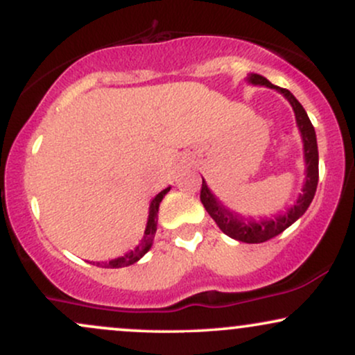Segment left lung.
Masks as SVG:
<instances>
[{
    "mask_svg": "<svg viewBox=\"0 0 355 355\" xmlns=\"http://www.w3.org/2000/svg\"><path fill=\"white\" fill-rule=\"evenodd\" d=\"M247 81L255 87H267L272 89H277L280 95H284L288 100V103L292 105V110L295 113V121L299 126L300 137H302L304 144V160H305V182L302 187V193L297 197L294 205L284 214L274 215V218H245L240 214H235L230 209H227L222 202L211 193L205 180L202 178V190H200V200L205 207V210L209 211V215L215 220V223L220 227V230L225 235H229L230 239L239 240V242L245 243H262L267 240L277 237L279 234H282L285 229L292 225L295 220H299L305 214V210L309 209L311 202L313 200V195L317 190V182H319V150H317V138H315V130L309 120L307 113L302 105L299 103V100L292 95L288 89L275 87L268 81L266 76L257 75V73H250L247 76Z\"/></svg>",
    "mask_w": 355,
    "mask_h": 355,
    "instance_id": "obj_1",
    "label": "left lung"
}]
</instances>
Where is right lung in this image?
I'll return each mask as SVG.
<instances>
[{"label": "right lung", "instance_id": "obj_1", "mask_svg": "<svg viewBox=\"0 0 355 355\" xmlns=\"http://www.w3.org/2000/svg\"><path fill=\"white\" fill-rule=\"evenodd\" d=\"M172 187H166L165 190H162L160 193L155 195V198L150 202V209H148V220H146V227H145V234L144 239L140 240V243L133 248V250L126 252L121 257H116V259L108 260V262H93V266L96 267H105V268H121V267H128L132 263L138 262V260L144 257L146 252L152 248L153 239H155V232H157V217H158V207H160V202L164 200V197L168 193Z\"/></svg>", "mask_w": 355, "mask_h": 355}]
</instances>
